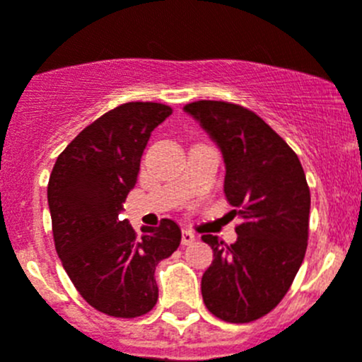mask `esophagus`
Listing matches in <instances>:
<instances>
[{"label":"esophagus","mask_w":362,"mask_h":362,"mask_svg":"<svg viewBox=\"0 0 362 362\" xmlns=\"http://www.w3.org/2000/svg\"><path fill=\"white\" fill-rule=\"evenodd\" d=\"M194 242H195L194 233H192V230H188V229H185L183 233H181V243H183V245H192Z\"/></svg>","instance_id":"1"}]
</instances>
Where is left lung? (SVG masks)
Segmentation results:
<instances>
[{
	"label": "left lung",
	"instance_id": "obj_1",
	"mask_svg": "<svg viewBox=\"0 0 362 362\" xmlns=\"http://www.w3.org/2000/svg\"><path fill=\"white\" fill-rule=\"evenodd\" d=\"M185 112L222 151L223 194L242 218L230 245L202 235L213 250L202 300L223 322H254L284 298L304 261L311 208L304 168L295 151L243 106L195 101Z\"/></svg>",
	"mask_w": 362,
	"mask_h": 362
}]
</instances>
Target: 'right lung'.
I'll return each mask as SVG.
<instances>
[{
    "label": "right lung",
    "instance_id": "1",
    "mask_svg": "<svg viewBox=\"0 0 362 362\" xmlns=\"http://www.w3.org/2000/svg\"><path fill=\"white\" fill-rule=\"evenodd\" d=\"M170 113L167 105L140 101L110 110L62 151L49 175L58 257L81 297L113 318H136L156 305V264L181 243L170 218L144 227L142 236L119 218L151 133Z\"/></svg>",
    "mask_w": 362,
    "mask_h": 362
}]
</instances>
